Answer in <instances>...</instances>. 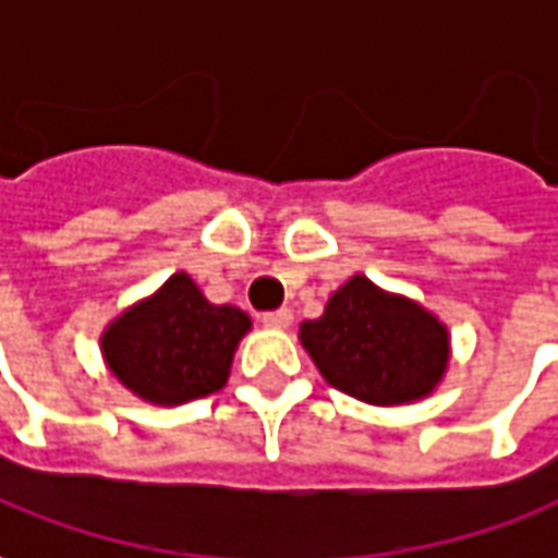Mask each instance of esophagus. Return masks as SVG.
Wrapping results in <instances>:
<instances>
[{
  "mask_svg": "<svg viewBox=\"0 0 558 558\" xmlns=\"http://www.w3.org/2000/svg\"><path fill=\"white\" fill-rule=\"evenodd\" d=\"M263 323H266L268 329H287L292 323V311L290 307H278V311H268L263 314Z\"/></svg>",
  "mask_w": 558,
  "mask_h": 558,
  "instance_id": "obj_1",
  "label": "esophagus"
}]
</instances>
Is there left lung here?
Masks as SVG:
<instances>
[{
    "instance_id": "8db88e82",
    "label": "left lung",
    "mask_w": 558,
    "mask_h": 558,
    "mask_svg": "<svg viewBox=\"0 0 558 558\" xmlns=\"http://www.w3.org/2000/svg\"><path fill=\"white\" fill-rule=\"evenodd\" d=\"M299 341L326 384L377 408L426 399L450 365V332L432 311L353 275L305 319Z\"/></svg>"
}]
</instances>
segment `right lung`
<instances>
[{"mask_svg":"<svg viewBox=\"0 0 558 558\" xmlns=\"http://www.w3.org/2000/svg\"><path fill=\"white\" fill-rule=\"evenodd\" d=\"M251 317L211 305L186 271L117 314L102 332V360L132 396L150 404H184L226 387Z\"/></svg>","mask_w":558,"mask_h":558,"instance_id":"add662e5","label":"right lung"}]
</instances>
